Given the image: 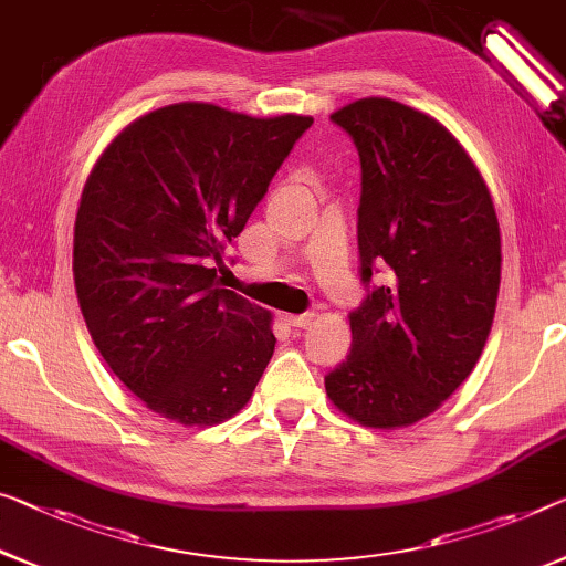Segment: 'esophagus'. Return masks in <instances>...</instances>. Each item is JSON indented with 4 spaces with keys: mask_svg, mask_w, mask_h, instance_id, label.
Wrapping results in <instances>:
<instances>
[{
    "mask_svg": "<svg viewBox=\"0 0 566 566\" xmlns=\"http://www.w3.org/2000/svg\"><path fill=\"white\" fill-rule=\"evenodd\" d=\"M281 318L293 328H306L313 324V313H283Z\"/></svg>",
    "mask_w": 566,
    "mask_h": 566,
    "instance_id": "esophagus-1",
    "label": "esophagus"
}]
</instances>
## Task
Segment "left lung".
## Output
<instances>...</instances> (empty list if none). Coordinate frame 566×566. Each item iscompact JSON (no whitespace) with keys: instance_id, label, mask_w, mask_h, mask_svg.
I'll use <instances>...</instances> for the list:
<instances>
[{"instance_id":"1","label":"left lung","mask_w":566,"mask_h":566,"mask_svg":"<svg viewBox=\"0 0 566 566\" xmlns=\"http://www.w3.org/2000/svg\"><path fill=\"white\" fill-rule=\"evenodd\" d=\"M359 151L361 281L387 270L349 313L352 352L326 395L364 428H407L446 402L481 359L501 285L489 187L428 113L361 98L332 113Z\"/></svg>"}]
</instances>
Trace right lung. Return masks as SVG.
I'll list each match as a JSON object with an SVG mask.
<instances>
[{"label":"right lung","mask_w":566,"mask_h":566,"mask_svg":"<svg viewBox=\"0 0 566 566\" xmlns=\"http://www.w3.org/2000/svg\"><path fill=\"white\" fill-rule=\"evenodd\" d=\"M311 124L174 103L95 161L75 217L77 303L111 371L156 415L205 428L253 397L271 311L217 285L213 265Z\"/></svg>","instance_id":"add662e5"}]
</instances>
